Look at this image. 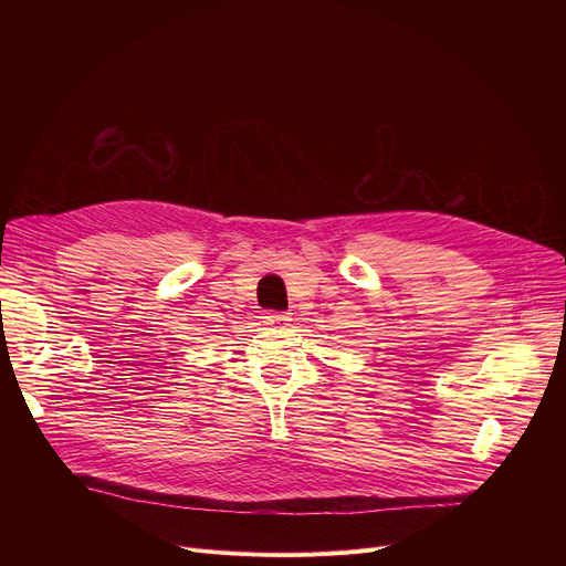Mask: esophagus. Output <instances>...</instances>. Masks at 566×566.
<instances>
[{
    "label": "esophagus",
    "mask_w": 566,
    "mask_h": 566,
    "mask_svg": "<svg viewBox=\"0 0 566 566\" xmlns=\"http://www.w3.org/2000/svg\"><path fill=\"white\" fill-rule=\"evenodd\" d=\"M286 321H291L289 314H280V312H273V314H265V316H263V323H265V325H284Z\"/></svg>",
    "instance_id": "1"
}]
</instances>
